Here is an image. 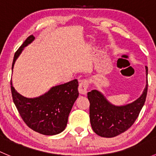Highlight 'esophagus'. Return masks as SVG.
I'll use <instances>...</instances> for the list:
<instances>
[{
    "label": "esophagus",
    "instance_id": "obj_1",
    "mask_svg": "<svg viewBox=\"0 0 156 156\" xmlns=\"http://www.w3.org/2000/svg\"><path fill=\"white\" fill-rule=\"evenodd\" d=\"M89 86V81L87 79H84L81 81L79 86H78V90H79L80 94H86L87 92V88Z\"/></svg>",
    "mask_w": 156,
    "mask_h": 156
}]
</instances>
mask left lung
<instances>
[{
    "label": "left lung",
    "instance_id": "1",
    "mask_svg": "<svg viewBox=\"0 0 156 156\" xmlns=\"http://www.w3.org/2000/svg\"><path fill=\"white\" fill-rule=\"evenodd\" d=\"M146 76L148 67L146 66ZM148 90V80L142 95L130 104L116 106L111 104L97 90L87 93L90 101V121L93 130L103 137H114L126 131L137 119L144 103Z\"/></svg>",
    "mask_w": 156,
    "mask_h": 156
}]
</instances>
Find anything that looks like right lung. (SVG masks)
<instances>
[{"label":"right lung","mask_w":156,"mask_h":156,"mask_svg":"<svg viewBox=\"0 0 156 156\" xmlns=\"http://www.w3.org/2000/svg\"><path fill=\"white\" fill-rule=\"evenodd\" d=\"M34 39L33 35L29 36L16 50L12 70L23 48ZM10 84L14 104L28 127L44 135H55L64 130L72 106L79 94L78 80L53 87L46 94L36 98L24 97L14 89L12 81Z\"/></svg>","instance_id":"obj_1"}]
</instances>
